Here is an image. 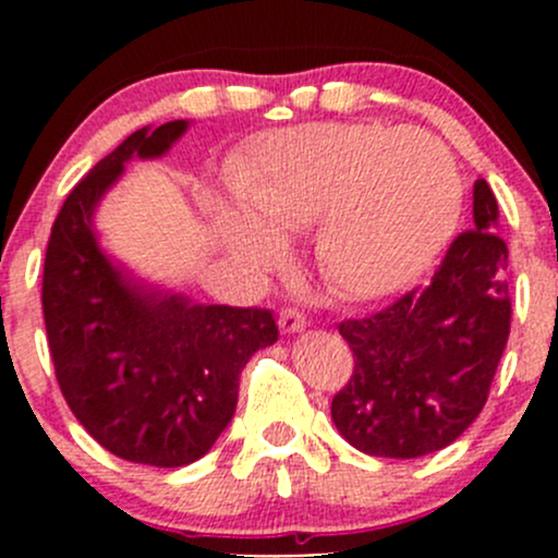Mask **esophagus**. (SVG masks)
Wrapping results in <instances>:
<instances>
[{
  "label": "esophagus",
  "instance_id": "esophagus-1",
  "mask_svg": "<svg viewBox=\"0 0 558 558\" xmlns=\"http://www.w3.org/2000/svg\"><path fill=\"white\" fill-rule=\"evenodd\" d=\"M280 329L286 331V335H296V331H302L307 326V318L302 315L296 307H286V311H280Z\"/></svg>",
  "mask_w": 558,
  "mask_h": 558
}]
</instances>
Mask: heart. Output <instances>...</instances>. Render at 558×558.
Listing matches in <instances>:
<instances>
[{
    "instance_id": "heart-1",
    "label": "heart",
    "mask_w": 558,
    "mask_h": 558,
    "mask_svg": "<svg viewBox=\"0 0 558 558\" xmlns=\"http://www.w3.org/2000/svg\"><path fill=\"white\" fill-rule=\"evenodd\" d=\"M256 223L223 216L229 251L269 269L280 243L318 229L315 258L331 286L378 300L413 283L461 216L459 167L432 134L378 123H307L264 134L240 180Z\"/></svg>"
}]
</instances>
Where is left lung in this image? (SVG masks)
<instances>
[{
    "label": "left lung",
    "mask_w": 558,
    "mask_h": 558,
    "mask_svg": "<svg viewBox=\"0 0 558 558\" xmlns=\"http://www.w3.org/2000/svg\"><path fill=\"white\" fill-rule=\"evenodd\" d=\"M497 196L472 185V229L426 289L367 318L342 320L353 375L331 421L356 451L418 459L451 446L481 415L510 335L508 245Z\"/></svg>",
    "instance_id": "8db88e82"
}]
</instances>
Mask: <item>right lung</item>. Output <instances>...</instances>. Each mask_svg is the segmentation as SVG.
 I'll return each mask as SVG.
<instances>
[{
	"instance_id": "add662e5",
	"label": "right lung",
	"mask_w": 558,
	"mask_h": 558,
	"mask_svg": "<svg viewBox=\"0 0 558 558\" xmlns=\"http://www.w3.org/2000/svg\"><path fill=\"white\" fill-rule=\"evenodd\" d=\"M191 121L143 126L105 156L56 216L43 313L56 378L83 429L118 459L183 466L232 421L247 359L278 340L269 311L205 305L118 262L97 210L132 159L154 161Z\"/></svg>"
}]
</instances>
